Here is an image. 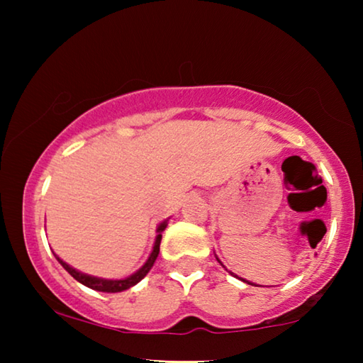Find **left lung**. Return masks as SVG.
I'll return each mask as SVG.
<instances>
[{"mask_svg": "<svg viewBox=\"0 0 363 363\" xmlns=\"http://www.w3.org/2000/svg\"><path fill=\"white\" fill-rule=\"evenodd\" d=\"M218 261H219V259H218ZM230 274H232V272H230ZM232 275H233V274H232ZM243 281H245V280H243Z\"/></svg>", "mask_w": 363, "mask_h": 363, "instance_id": "1", "label": "left lung"}]
</instances>
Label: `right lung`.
<instances>
[{
    "label": "right lung",
    "instance_id": "1",
    "mask_svg": "<svg viewBox=\"0 0 363 363\" xmlns=\"http://www.w3.org/2000/svg\"><path fill=\"white\" fill-rule=\"evenodd\" d=\"M168 225V223L167 220H164V223H162L158 225V229H157V232H158V235H157V240H155V245H153V250H152V253H150V256H149V259H147V262L144 264L143 267H140L136 274H133V275H130V277H126V279H123V280H106V279H97V277H91V275H86V274H82V272H78V270H75L73 267H70L69 264L67 262H64L62 259H60V257H57V261L62 264V267L67 270V272H69L73 279L75 280H78L79 284H83L84 286H88V288H91V290H96V291H104V293H118V291H125V290H128V288H131V286H134L136 284H139L140 280H143L147 274H149V270L152 269V266H153V262H155V259H157V256H158V253H160V242H162V232L164 230V227Z\"/></svg>",
    "mask_w": 363,
    "mask_h": 363
}]
</instances>
